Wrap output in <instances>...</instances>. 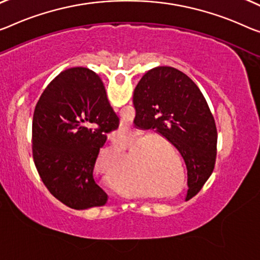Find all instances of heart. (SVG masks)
<instances>
[{
    "instance_id": "1",
    "label": "heart",
    "mask_w": 260,
    "mask_h": 260,
    "mask_svg": "<svg viewBox=\"0 0 260 260\" xmlns=\"http://www.w3.org/2000/svg\"><path fill=\"white\" fill-rule=\"evenodd\" d=\"M145 138H146V135L138 134V136L134 139V141L125 142L124 145H123L122 143H115L111 147H108V149L102 150L101 152H100L98 159H96V169H100V166H101L103 159L108 157V155H118V157H123V155H125V145L127 147H130V149H133V147L138 145L139 143L143 141V139H145ZM158 142H159V139H150V141L143 143L138 147L137 146V148L134 149L133 154L135 155V157H136V155H138L137 160H138L139 164H141V165H142V164H145L151 158L150 157L151 151H148L147 153H145V151L151 149V147L154 146ZM143 152H144V154L142 153Z\"/></svg>"
}]
</instances>
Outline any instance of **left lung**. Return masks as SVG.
Returning a JSON list of instances; mask_svg holds the SVG:
<instances>
[{"instance_id":"8db88e82","label":"left lung","mask_w":260,"mask_h":260,"mask_svg":"<svg viewBox=\"0 0 260 260\" xmlns=\"http://www.w3.org/2000/svg\"><path fill=\"white\" fill-rule=\"evenodd\" d=\"M141 129H155L181 153L188 174V195H197L213 173L217 129L199 87L174 67L159 66L141 79L134 91Z\"/></svg>"}]
</instances>
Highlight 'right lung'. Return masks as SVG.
I'll return each instance as SVG.
<instances>
[{
    "instance_id": "right-lung-1",
    "label": "right lung",
    "mask_w": 260,
    "mask_h": 260,
    "mask_svg": "<svg viewBox=\"0 0 260 260\" xmlns=\"http://www.w3.org/2000/svg\"><path fill=\"white\" fill-rule=\"evenodd\" d=\"M119 119L105 86L85 67L61 72L43 91L32 118V154L44 185L72 209L106 205L108 195L94 179L107 135Z\"/></svg>"
}]
</instances>
